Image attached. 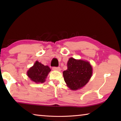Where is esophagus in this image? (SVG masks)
Here are the masks:
<instances>
[{
	"mask_svg": "<svg viewBox=\"0 0 121 121\" xmlns=\"http://www.w3.org/2000/svg\"><path fill=\"white\" fill-rule=\"evenodd\" d=\"M52 69H53V70H57V71H60V69H61L59 67H53Z\"/></svg>",
	"mask_w": 121,
	"mask_h": 121,
	"instance_id": "esophagus-1",
	"label": "esophagus"
}]
</instances>
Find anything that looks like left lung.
Returning <instances> with one entry per match:
<instances>
[{"mask_svg": "<svg viewBox=\"0 0 121 121\" xmlns=\"http://www.w3.org/2000/svg\"><path fill=\"white\" fill-rule=\"evenodd\" d=\"M92 74V68L89 62L73 58L69 59L67 69L63 71L64 80L72 90L83 87L89 81Z\"/></svg>", "mask_w": 121, "mask_h": 121, "instance_id": "1", "label": "left lung"}]
</instances>
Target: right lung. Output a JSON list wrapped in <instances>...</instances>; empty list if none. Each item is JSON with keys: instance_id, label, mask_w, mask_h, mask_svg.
<instances>
[{"instance_id": "right-lung-1", "label": "right lung", "mask_w": 121, "mask_h": 121, "mask_svg": "<svg viewBox=\"0 0 121 121\" xmlns=\"http://www.w3.org/2000/svg\"><path fill=\"white\" fill-rule=\"evenodd\" d=\"M51 69L48 65L36 61L34 66L28 71L27 75L31 81L37 83H43L45 81V79Z\"/></svg>"}]
</instances>
